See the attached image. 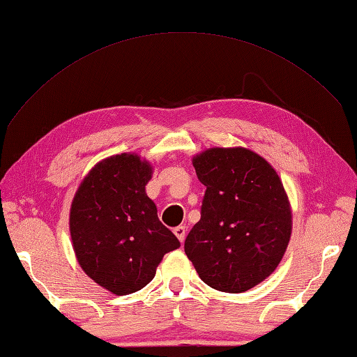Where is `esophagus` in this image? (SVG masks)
<instances>
[{
  "label": "esophagus",
  "instance_id": "obj_1",
  "mask_svg": "<svg viewBox=\"0 0 357 357\" xmlns=\"http://www.w3.org/2000/svg\"><path fill=\"white\" fill-rule=\"evenodd\" d=\"M173 233L176 234V238L181 241V243H184V239H185V227L184 225H179L174 228Z\"/></svg>",
  "mask_w": 357,
  "mask_h": 357
}]
</instances>
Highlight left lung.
Segmentation results:
<instances>
[{
    "instance_id": "8db88e82",
    "label": "left lung",
    "mask_w": 357,
    "mask_h": 357,
    "mask_svg": "<svg viewBox=\"0 0 357 357\" xmlns=\"http://www.w3.org/2000/svg\"><path fill=\"white\" fill-rule=\"evenodd\" d=\"M192 164L206 192L185 255L211 288L247 291L274 273L288 247L287 192L274 168L250 149L211 148Z\"/></svg>"
}]
</instances>
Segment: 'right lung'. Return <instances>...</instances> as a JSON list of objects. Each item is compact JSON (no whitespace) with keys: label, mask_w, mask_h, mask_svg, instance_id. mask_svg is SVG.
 Masks as SVG:
<instances>
[{"label":"right lung","mask_w":357,"mask_h":357,"mask_svg":"<svg viewBox=\"0 0 357 357\" xmlns=\"http://www.w3.org/2000/svg\"><path fill=\"white\" fill-rule=\"evenodd\" d=\"M151 174L153 167L137 154L107 157L72 200L69 229L78 264L113 294L146 287L165 253L181 245L144 190Z\"/></svg>","instance_id":"right-lung-1"}]
</instances>
